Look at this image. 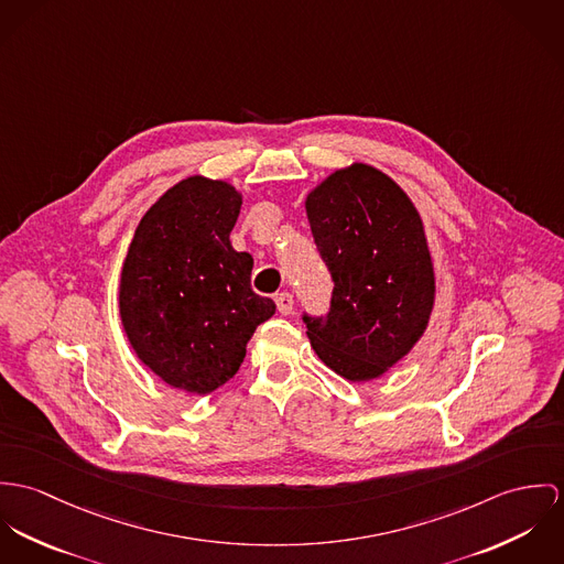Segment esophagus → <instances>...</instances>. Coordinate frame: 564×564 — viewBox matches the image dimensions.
<instances>
[{"label":"esophagus","instance_id":"esophagus-1","mask_svg":"<svg viewBox=\"0 0 564 564\" xmlns=\"http://www.w3.org/2000/svg\"><path fill=\"white\" fill-rule=\"evenodd\" d=\"M274 303H276V310H279L281 315H290L292 310H294V299H292V294H288V292H281V294H276Z\"/></svg>","mask_w":564,"mask_h":564}]
</instances>
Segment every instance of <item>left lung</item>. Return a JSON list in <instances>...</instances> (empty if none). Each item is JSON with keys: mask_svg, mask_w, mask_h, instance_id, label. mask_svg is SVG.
I'll use <instances>...</instances> for the list:
<instances>
[{"mask_svg": "<svg viewBox=\"0 0 564 564\" xmlns=\"http://www.w3.org/2000/svg\"><path fill=\"white\" fill-rule=\"evenodd\" d=\"M313 240L333 276L326 317H303L319 361L350 382L384 375L429 328L435 263L409 194L352 162L307 192Z\"/></svg>", "mask_w": 564, "mask_h": 564, "instance_id": "left-lung-1", "label": "left lung"}]
</instances>
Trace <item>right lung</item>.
<instances>
[{"mask_svg":"<svg viewBox=\"0 0 564 564\" xmlns=\"http://www.w3.org/2000/svg\"><path fill=\"white\" fill-rule=\"evenodd\" d=\"M242 192L192 175L142 216L127 249L119 312L135 357L166 384L207 395L240 370L276 305L251 288L252 257L231 247Z\"/></svg>","mask_w":564,"mask_h":564,"instance_id":"add662e5","label":"right lung"}]
</instances>
